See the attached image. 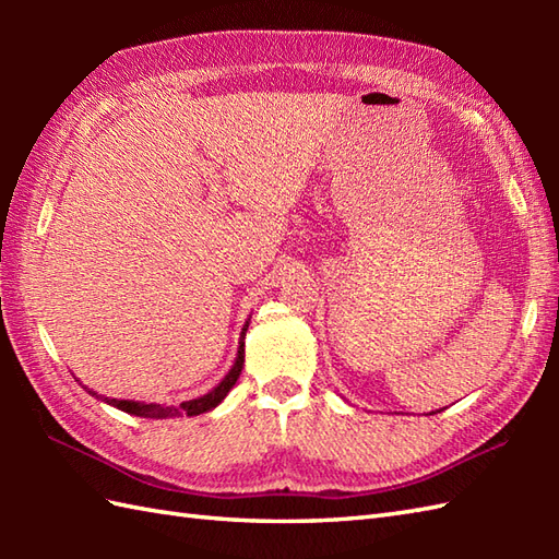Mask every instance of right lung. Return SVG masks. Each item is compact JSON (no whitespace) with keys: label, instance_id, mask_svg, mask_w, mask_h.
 Masks as SVG:
<instances>
[{"label":"right lung","instance_id":"add662e5","mask_svg":"<svg viewBox=\"0 0 559 559\" xmlns=\"http://www.w3.org/2000/svg\"><path fill=\"white\" fill-rule=\"evenodd\" d=\"M247 326L245 324L242 334H240V348H237V358L235 365L230 367V372L221 379V384L216 389H211L209 394L192 399V401H182L180 406H160V403H141V401H124V399H103L105 403H110V406L120 408L129 415H139V418H177V415H199V413H206L211 408H216L218 403L228 396V391L235 386L237 377L242 372V365H245V334H247ZM93 394L96 399H100L96 391H91L88 386H83Z\"/></svg>","mask_w":559,"mask_h":559}]
</instances>
